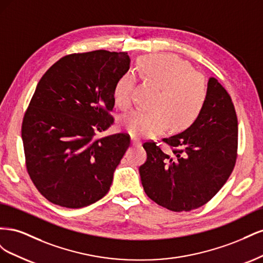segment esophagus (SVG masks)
<instances>
[{
    "mask_svg": "<svg viewBox=\"0 0 263 263\" xmlns=\"http://www.w3.org/2000/svg\"><path fill=\"white\" fill-rule=\"evenodd\" d=\"M130 140H132V145L133 146H140L141 145V140L139 139V138H137V137H132L130 138Z\"/></svg>",
    "mask_w": 263,
    "mask_h": 263,
    "instance_id": "obj_1",
    "label": "esophagus"
}]
</instances>
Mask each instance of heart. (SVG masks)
<instances>
[{"mask_svg":"<svg viewBox=\"0 0 263 263\" xmlns=\"http://www.w3.org/2000/svg\"><path fill=\"white\" fill-rule=\"evenodd\" d=\"M140 76L160 87L155 103L157 110L134 109L124 115L121 125L133 136H153L169 126L184 129L200 115L208 99V84L202 74L177 55L158 53L138 60ZM135 79L125 73L114 87L115 104L123 109L133 103Z\"/></svg>","mask_w":263,"mask_h":263,"instance_id":"b5f03b06","label":"heart"}]
</instances>
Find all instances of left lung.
Returning a JSON list of instances; mask_svg holds the SVG:
<instances>
[{
  "label": "left lung",
  "instance_id": "1",
  "mask_svg": "<svg viewBox=\"0 0 263 263\" xmlns=\"http://www.w3.org/2000/svg\"><path fill=\"white\" fill-rule=\"evenodd\" d=\"M163 142L146 141V162L139 166L141 184L149 198L173 212H189L208 203L225 184L237 159L238 121L232 98L210 78L208 99L187 129Z\"/></svg>",
  "mask_w": 263,
  "mask_h": 263
}]
</instances>
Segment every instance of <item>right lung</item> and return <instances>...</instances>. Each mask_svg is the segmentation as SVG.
<instances>
[{
  "label": "right lung",
  "mask_w": 263,
  "mask_h": 263,
  "mask_svg": "<svg viewBox=\"0 0 263 263\" xmlns=\"http://www.w3.org/2000/svg\"><path fill=\"white\" fill-rule=\"evenodd\" d=\"M129 63L127 52L72 53L38 82L22 139L27 172L49 202L81 209L108 192L130 138L123 133L95 136L114 123V87Z\"/></svg>",
  "instance_id": "1"
}]
</instances>
